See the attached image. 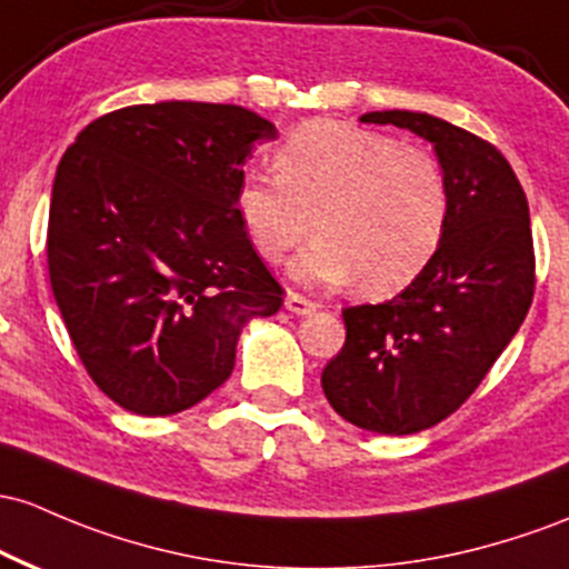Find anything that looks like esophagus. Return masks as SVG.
I'll return each instance as SVG.
<instances>
[{
    "label": "esophagus",
    "mask_w": 569,
    "mask_h": 569,
    "mask_svg": "<svg viewBox=\"0 0 569 569\" xmlns=\"http://www.w3.org/2000/svg\"><path fill=\"white\" fill-rule=\"evenodd\" d=\"M316 308L318 305L313 302V299L295 295V291H289V295H286V310H289L291 316H308V313H313Z\"/></svg>",
    "instance_id": "esophagus-1"
}]
</instances>
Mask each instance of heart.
Returning a JSON list of instances; mask_svg holds the SVG:
<instances>
[{"label":"heart","mask_w":569,"mask_h":569,"mask_svg":"<svg viewBox=\"0 0 569 569\" xmlns=\"http://www.w3.org/2000/svg\"><path fill=\"white\" fill-rule=\"evenodd\" d=\"M274 174L248 172L234 208L251 246L280 261L310 229L318 240L291 261L308 286H359L391 297L429 267L448 227L451 193L429 151L337 121H310L274 151Z\"/></svg>","instance_id":"b5f03b06"}]
</instances>
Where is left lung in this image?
Instances as JSON below:
<instances>
[{"mask_svg": "<svg viewBox=\"0 0 569 569\" xmlns=\"http://www.w3.org/2000/svg\"><path fill=\"white\" fill-rule=\"evenodd\" d=\"M361 123L432 142L451 210L435 259L402 295L342 310L346 346L323 367L329 405L353 427L416 435L478 389L513 340L535 295L529 204L508 159L480 137L410 110Z\"/></svg>", "mask_w": 569, "mask_h": 569, "instance_id": "left-lung-1", "label": "left lung"}]
</instances>
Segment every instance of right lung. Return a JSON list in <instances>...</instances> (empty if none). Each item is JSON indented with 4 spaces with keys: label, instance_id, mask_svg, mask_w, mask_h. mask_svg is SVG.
<instances>
[{
    "label": "right lung",
    "instance_id": "1",
    "mask_svg": "<svg viewBox=\"0 0 569 569\" xmlns=\"http://www.w3.org/2000/svg\"><path fill=\"white\" fill-rule=\"evenodd\" d=\"M274 123L237 104H134L89 123L61 156L48 272L93 383L137 416L202 402L234 370L237 340L283 289L234 208Z\"/></svg>",
    "mask_w": 569,
    "mask_h": 569
}]
</instances>
